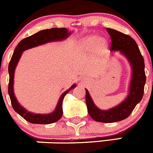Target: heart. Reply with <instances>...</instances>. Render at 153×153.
I'll use <instances>...</instances> for the list:
<instances>
[{
  "label": "heart",
  "mask_w": 153,
  "mask_h": 153,
  "mask_svg": "<svg viewBox=\"0 0 153 153\" xmlns=\"http://www.w3.org/2000/svg\"><path fill=\"white\" fill-rule=\"evenodd\" d=\"M80 45L83 49L88 51H91L94 48L95 53L99 56L105 55L108 51V44L105 38L99 37L97 39V36L94 35L84 38Z\"/></svg>",
  "instance_id": "b5f03b06"
}]
</instances>
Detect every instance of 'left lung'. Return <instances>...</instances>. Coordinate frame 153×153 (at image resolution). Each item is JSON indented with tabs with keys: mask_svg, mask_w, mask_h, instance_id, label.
<instances>
[{
	"mask_svg": "<svg viewBox=\"0 0 153 153\" xmlns=\"http://www.w3.org/2000/svg\"><path fill=\"white\" fill-rule=\"evenodd\" d=\"M111 36V48L112 51H119L125 56L131 67L132 74L127 97L117 106L108 110H101L94 103L89 92L85 89V101L88 112L92 119L102 123H114L126 119L130 115L134 107L141 100L144 92L146 75L144 71V59L135 41L128 35L117 30L107 28Z\"/></svg>",
	"mask_w": 153,
	"mask_h": 153,
	"instance_id": "8db88e82",
	"label": "left lung"
}]
</instances>
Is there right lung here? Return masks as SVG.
<instances>
[{
	"label": "right lung",
	"instance_id": "right-lung-1",
	"mask_svg": "<svg viewBox=\"0 0 153 153\" xmlns=\"http://www.w3.org/2000/svg\"><path fill=\"white\" fill-rule=\"evenodd\" d=\"M71 34V32L68 33V30L66 28H51L47 30H41L38 33H35L33 36L25 38L22 39L15 49L13 52V56L10 62L8 68L9 74H10V82L8 86V93L10 95V100H11L13 108L16 112L20 114L24 119L27 120L31 123L36 124H50V123H55L58 121L62 116V100L66 94L68 93L71 89L74 88L76 86V84H74L71 87L64 92L59 97V102L57 103L55 111L52 113L46 114H34L30 111H27L25 108L19 103L16 100L13 91V84H14V74L16 65L20 59L23 51L28 50L30 48H35L39 45H44L48 42H55V41H61L65 39Z\"/></svg>",
	"mask_w": 153,
	"mask_h": 153
}]
</instances>
